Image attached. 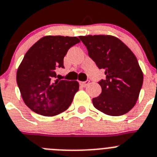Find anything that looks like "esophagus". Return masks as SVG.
Listing matches in <instances>:
<instances>
[{"label": "esophagus", "instance_id": "obj_1", "mask_svg": "<svg viewBox=\"0 0 157 157\" xmlns=\"http://www.w3.org/2000/svg\"><path fill=\"white\" fill-rule=\"evenodd\" d=\"M89 83H90L89 80H86V81H80V84L82 87H87L88 84H89Z\"/></svg>", "mask_w": 157, "mask_h": 157}]
</instances>
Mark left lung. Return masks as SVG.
<instances>
[{
    "mask_svg": "<svg viewBox=\"0 0 157 157\" xmlns=\"http://www.w3.org/2000/svg\"><path fill=\"white\" fill-rule=\"evenodd\" d=\"M79 38L98 68L105 70L106 78L99 81L101 94L92 99L94 107L111 116L129 112L136 104L143 84V73L135 55L114 36Z\"/></svg>",
    "mask_w": 157,
    "mask_h": 157,
    "instance_id": "8db88e82",
    "label": "left lung"
}]
</instances>
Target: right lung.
<instances>
[{"mask_svg": "<svg viewBox=\"0 0 157 157\" xmlns=\"http://www.w3.org/2000/svg\"><path fill=\"white\" fill-rule=\"evenodd\" d=\"M77 37L48 35L28 50L16 73V82L25 104L36 114L54 116L67 110L79 90L77 80H55L64 68V57Z\"/></svg>", "mask_w": 157, "mask_h": 157, "instance_id": "add662e5", "label": "right lung"}]
</instances>
